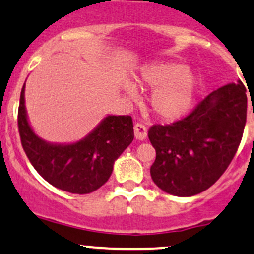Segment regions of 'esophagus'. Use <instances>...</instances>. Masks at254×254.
<instances>
[{
    "label": "esophagus",
    "mask_w": 254,
    "mask_h": 254,
    "mask_svg": "<svg viewBox=\"0 0 254 254\" xmlns=\"http://www.w3.org/2000/svg\"><path fill=\"white\" fill-rule=\"evenodd\" d=\"M146 135H148V130H146L144 125L135 124L134 125V137H135V139L144 140L146 138Z\"/></svg>",
    "instance_id": "obj_1"
}]
</instances>
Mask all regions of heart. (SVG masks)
Returning <instances> with one entry per match:
<instances>
[{
	"mask_svg": "<svg viewBox=\"0 0 254 254\" xmlns=\"http://www.w3.org/2000/svg\"><path fill=\"white\" fill-rule=\"evenodd\" d=\"M137 83L143 88L153 89L150 106L154 114L165 121H176L193 108L199 90V75L180 62H159L143 67L137 75ZM129 98L137 96L133 83L124 84Z\"/></svg>",
	"mask_w": 254,
	"mask_h": 254,
	"instance_id": "b5f03b06",
	"label": "heart"
}]
</instances>
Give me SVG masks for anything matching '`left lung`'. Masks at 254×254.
I'll use <instances>...</instances> for the list:
<instances>
[{"mask_svg": "<svg viewBox=\"0 0 254 254\" xmlns=\"http://www.w3.org/2000/svg\"><path fill=\"white\" fill-rule=\"evenodd\" d=\"M246 116V89L237 80L211 91L181 121L151 127L148 137L156 151L150 167L154 184L177 197L208 190L234 159Z\"/></svg>", "mask_w": 254, "mask_h": 254, "instance_id": "obj_1", "label": "left lung"}]
</instances>
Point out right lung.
I'll use <instances>...</instances> for the list:
<instances>
[{"label": "right lung", "mask_w": 254, "mask_h": 254, "mask_svg": "<svg viewBox=\"0 0 254 254\" xmlns=\"http://www.w3.org/2000/svg\"><path fill=\"white\" fill-rule=\"evenodd\" d=\"M25 83L18 110L23 149L34 169L50 185L74 194H87L110 179L115 161L134 138L130 116L104 117L90 133L73 143H51L31 128L25 109Z\"/></svg>", "instance_id": "1"}]
</instances>
